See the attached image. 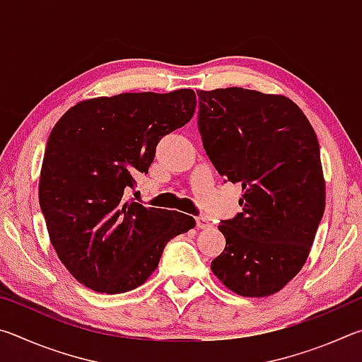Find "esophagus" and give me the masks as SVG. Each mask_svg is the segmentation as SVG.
Wrapping results in <instances>:
<instances>
[{"label": "esophagus", "instance_id": "esophagus-1", "mask_svg": "<svg viewBox=\"0 0 362 362\" xmlns=\"http://www.w3.org/2000/svg\"><path fill=\"white\" fill-rule=\"evenodd\" d=\"M196 226H198V228H207V226H211L209 218L204 217V216L196 217Z\"/></svg>", "mask_w": 362, "mask_h": 362}]
</instances>
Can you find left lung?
<instances>
[{"label": "left lung", "instance_id": "left-lung-1", "mask_svg": "<svg viewBox=\"0 0 362 362\" xmlns=\"http://www.w3.org/2000/svg\"><path fill=\"white\" fill-rule=\"evenodd\" d=\"M198 95L207 156L243 187L241 214L218 225L226 246L211 269L238 296H273L305 265L326 207L316 132L286 95L243 88Z\"/></svg>", "mask_w": 362, "mask_h": 362}]
</instances>
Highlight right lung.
<instances>
[{"mask_svg":"<svg viewBox=\"0 0 362 362\" xmlns=\"http://www.w3.org/2000/svg\"><path fill=\"white\" fill-rule=\"evenodd\" d=\"M196 94L124 93L78 102L49 136L38 198L49 240L78 283L102 293L142 286L169 240L192 230L187 214L122 199L148 173L164 136L193 118Z\"/></svg>","mask_w":362,"mask_h":362,"instance_id":"1","label":"right lung"}]
</instances>
